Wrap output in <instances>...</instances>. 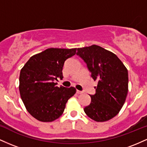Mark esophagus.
I'll return each mask as SVG.
<instances>
[{
    "label": "esophagus",
    "instance_id": "obj_1",
    "mask_svg": "<svg viewBox=\"0 0 147 147\" xmlns=\"http://www.w3.org/2000/svg\"><path fill=\"white\" fill-rule=\"evenodd\" d=\"M77 94H82V93H83V91H81V90H77Z\"/></svg>",
    "mask_w": 147,
    "mask_h": 147
}]
</instances>
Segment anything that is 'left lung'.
I'll use <instances>...</instances> for the list:
<instances>
[{
  "label": "left lung",
  "instance_id": "1",
  "mask_svg": "<svg viewBox=\"0 0 147 147\" xmlns=\"http://www.w3.org/2000/svg\"><path fill=\"white\" fill-rule=\"evenodd\" d=\"M97 81L96 93L90 95V104L84 108L86 114L96 122H106L119 113L129 90V76L125 65L112 52L97 45L77 49Z\"/></svg>",
  "mask_w": 147,
  "mask_h": 147
}]
</instances>
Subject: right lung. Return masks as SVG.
<instances>
[{
    "label": "right lung",
    "mask_w": 147,
    "mask_h": 147,
    "mask_svg": "<svg viewBox=\"0 0 147 147\" xmlns=\"http://www.w3.org/2000/svg\"><path fill=\"white\" fill-rule=\"evenodd\" d=\"M77 48H48L33 55L22 68L19 92L28 113L43 122H50L63 114L65 104L76 92L74 87L57 86L54 81L63 79V64Z\"/></svg>",
    "instance_id": "right-lung-1"
}]
</instances>
